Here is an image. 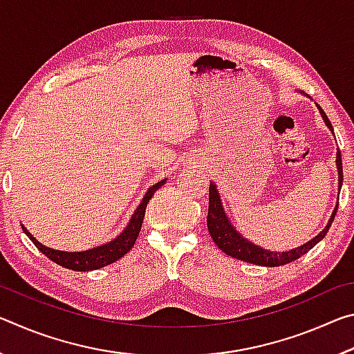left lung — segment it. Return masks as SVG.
<instances>
[{"label":"left lung","mask_w":354,"mask_h":354,"mask_svg":"<svg viewBox=\"0 0 354 354\" xmlns=\"http://www.w3.org/2000/svg\"><path fill=\"white\" fill-rule=\"evenodd\" d=\"M320 113L323 120H325L326 127L333 131V124L329 122L326 113L323 112L322 107L319 106ZM335 164H337V170H339V189L342 187V179H344V173H342V158H340V151H337V159H335ZM337 207L335 206L334 212L329 218L328 225L325 230H323L319 236H315L313 241H309L308 243L301 245L299 248L290 250V251H284V253H277V251H268L263 250L257 245L248 242L247 239L242 237L239 232L232 227L231 221L227 220L226 214L221 207V201L218 196V192L215 189V185L211 184L209 185V209H207V230L209 234H211L212 241L215 242V245L226 253L227 256L236 257L239 261H245L250 263H256V266H263V267H279L284 266V263H289L292 261L298 259L299 256H303L304 253L314 247V245L319 243L323 237L326 236V232L331 226L333 220L335 217V212H337Z\"/></svg>","instance_id":"1"}]
</instances>
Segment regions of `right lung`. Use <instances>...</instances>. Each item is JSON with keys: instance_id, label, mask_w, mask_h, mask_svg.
Listing matches in <instances>:
<instances>
[{"instance_id": "1", "label": "right lung", "mask_w": 354, "mask_h": 354, "mask_svg": "<svg viewBox=\"0 0 354 354\" xmlns=\"http://www.w3.org/2000/svg\"><path fill=\"white\" fill-rule=\"evenodd\" d=\"M165 181L167 179H162V181L156 183L153 187L148 189L142 203L137 206L136 212L133 214V217H131L128 226L124 227L122 234H120L117 239H113L112 242L101 245V247L87 250V251H75V253H68V251L53 250V248L45 247V245H41L40 242L35 241L31 232H28L26 227L21 225L23 232L31 239L32 243L39 248L40 253H44L48 259L56 262L57 266H62L65 268H68V270H75V272L98 270L101 267L111 266V263L118 261L120 257H123L131 248L134 247L136 239L139 236L140 227L143 223V217H145V209H147L148 201L151 200L154 192L160 189V185L165 184Z\"/></svg>"}]
</instances>
